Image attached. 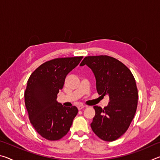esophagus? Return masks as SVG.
<instances>
[{
  "label": "esophagus",
  "instance_id": "obj_1",
  "mask_svg": "<svg viewBox=\"0 0 160 160\" xmlns=\"http://www.w3.org/2000/svg\"><path fill=\"white\" fill-rule=\"evenodd\" d=\"M85 107L84 106V105H79V106L78 107V110H81V109H84V108H85Z\"/></svg>",
  "mask_w": 160,
  "mask_h": 160
}]
</instances>
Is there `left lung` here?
<instances>
[{
    "label": "left lung",
    "instance_id": "8db88e82",
    "mask_svg": "<svg viewBox=\"0 0 160 160\" xmlns=\"http://www.w3.org/2000/svg\"><path fill=\"white\" fill-rule=\"evenodd\" d=\"M85 65L92 70L97 92L110 99L104 109L94 107L91 128L100 139L113 141L125 133L136 112L138 94L135 78L125 65L111 56H87L80 66Z\"/></svg>",
    "mask_w": 160,
    "mask_h": 160
}]
</instances>
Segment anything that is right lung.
<instances>
[{"mask_svg":"<svg viewBox=\"0 0 160 160\" xmlns=\"http://www.w3.org/2000/svg\"><path fill=\"white\" fill-rule=\"evenodd\" d=\"M82 56L55 58L45 62L32 72L25 92V103L32 125L41 136L58 140L66 135L78 109L56 101L66 75Z\"/></svg>","mask_w":160,"mask_h":160,"instance_id":"add662e5","label":"right lung"}]
</instances>
